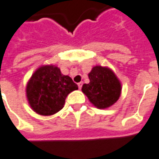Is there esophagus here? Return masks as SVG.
Instances as JSON below:
<instances>
[{"label":"esophagus","instance_id":"1","mask_svg":"<svg viewBox=\"0 0 159 159\" xmlns=\"http://www.w3.org/2000/svg\"><path fill=\"white\" fill-rule=\"evenodd\" d=\"M82 85H83V82H80V83H78V86H79V88H80V89H81Z\"/></svg>","mask_w":159,"mask_h":159}]
</instances>
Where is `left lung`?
Listing matches in <instances>:
<instances>
[{"mask_svg":"<svg viewBox=\"0 0 159 159\" xmlns=\"http://www.w3.org/2000/svg\"><path fill=\"white\" fill-rule=\"evenodd\" d=\"M88 77L90 82L84 84L81 90L94 107L105 109L117 102L121 94V83L111 69L95 66Z\"/></svg>","mask_w":159,"mask_h":159,"instance_id":"left-lung-1","label":"left lung"}]
</instances>
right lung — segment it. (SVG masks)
Here are the masks:
<instances>
[{
    "label": "right lung",
    "instance_id": "obj_1",
    "mask_svg": "<svg viewBox=\"0 0 159 159\" xmlns=\"http://www.w3.org/2000/svg\"><path fill=\"white\" fill-rule=\"evenodd\" d=\"M78 86L56 66H41L33 73L26 87L27 98L36 113L49 116L61 111L66 98Z\"/></svg>",
    "mask_w": 159,
    "mask_h": 159
}]
</instances>
